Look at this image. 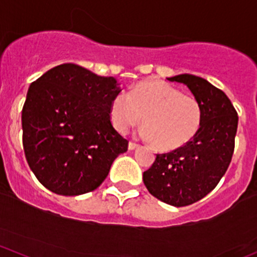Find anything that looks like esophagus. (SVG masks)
Returning a JSON list of instances; mask_svg holds the SVG:
<instances>
[{
  "instance_id": "obj_1",
  "label": "esophagus",
  "mask_w": 257,
  "mask_h": 257,
  "mask_svg": "<svg viewBox=\"0 0 257 257\" xmlns=\"http://www.w3.org/2000/svg\"><path fill=\"white\" fill-rule=\"evenodd\" d=\"M138 147H139V144H137V143H134V142H129V145H128L129 150H134V149H137Z\"/></svg>"
}]
</instances>
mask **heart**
<instances>
[{
	"instance_id": "heart-1",
	"label": "heart",
	"mask_w": 257,
	"mask_h": 257,
	"mask_svg": "<svg viewBox=\"0 0 257 257\" xmlns=\"http://www.w3.org/2000/svg\"><path fill=\"white\" fill-rule=\"evenodd\" d=\"M113 126L125 133L144 117L145 139L161 151H171L192 142L202 125L203 109L198 99L161 81H144L129 93L113 97L109 109Z\"/></svg>"
}]
</instances>
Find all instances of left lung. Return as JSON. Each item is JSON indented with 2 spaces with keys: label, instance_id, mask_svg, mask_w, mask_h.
Listing matches in <instances>:
<instances>
[{
  "label": "left lung",
  "instance_id": "left-lung-1",
  "mask_svg": "<svg viewBox=\"0 0 257 257\" xmlns=\"http://www.w3.org/2000/svg\"><path fill=\"white\" fill-rule=\"evenodd\" d=\"M183 83L201 103L202 125L192 142L158 154L143 174L148 191L170 206H190L206 197L228 170L235 145L237 113L219 88L190 74L167 79Z\"/></svg>",
  "mask_w": 257,
  "mask_h": 257
}]
</instances>
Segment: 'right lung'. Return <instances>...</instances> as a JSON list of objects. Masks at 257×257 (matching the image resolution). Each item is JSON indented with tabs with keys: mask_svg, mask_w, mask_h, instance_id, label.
Wrapping results in <instances>:
<instances>
[{
	"mask_svg": "<svg viewBox=\"0 0 257 257\" xmlns=\"http://www.w3.org/2000/svg\"><path fill=\"white\" fill-rule=\"evenodd\" d=\"M114 77L75 64L53 67L31 83L22 109L23 149L40 183L61 196L96 190L128 140L110 123Z\"/></svg>",
	"mask_w": 257,
	"mask_h": 257,
	"instance_id": "obj_1",
	"label": "right lung"
}]
</instances>
